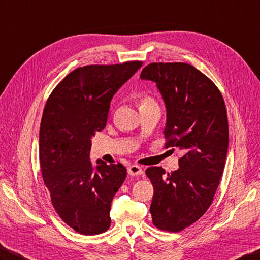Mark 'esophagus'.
I'll use <instances>...</instances> for the list:
<instances>
[{
	"instance_id": "esophagus-1",
	"label": "esophagus",
	"mask_w": 260,
	"mask_h": 260,
	"mask_svg": "<svg viewBox=\"0 0 260 260\" xmlns=\"http://www.w3.org/2000/svg\"><path fill=\"white\" fill-rule=\"evenodd\" d=\"M128 173H129V175H141L143 172H142V169L140 167L134 164V166H130L128 168Z\"/></svg>"
}]
</instances>
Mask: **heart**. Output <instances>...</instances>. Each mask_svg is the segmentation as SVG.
<instances>
[{"label": "heart", "instance_id": "obj_1", "mask_svg": "<svg viewBox=\"0 0 260 260\" xmlns=\"http://www.w3.org/2000/svg\"><path fill=\"white\" fill-rule=\"evenodd\" d=\"M141 101V108H144V107H149V106H155L157 105L155 99L150 96V94H143L140 99Z\"/></svg>", "mask_w": 260, "mask_h": 260}]
</instances>
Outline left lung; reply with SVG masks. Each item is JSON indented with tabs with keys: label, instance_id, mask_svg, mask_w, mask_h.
<instances>
[{
	"label": "left lung",
	"instance_id": "1",
	"mask_svg": "<svg viewBox=\"0 0 260 260\" xmlns=\"http://www.w3.org/2000/svg\"><path fill=\"white\" fill-rule=\"evenodd\" d=\"M140 77L156 82L166 103L164 148L181 153L174 172L145 170L154 188L152 221L161 231L181 232L208 210L223 175L229 149L225 103L216 85L186 62H151Z\"/></svg>",
	"mask_w": 260,
	"mask_h": 260
}]
</instances>
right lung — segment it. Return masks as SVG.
<instances>
[{
  "label": "right lung",
  "instance_id": "add662e5",
  "mask_svg": "<svg viewBox=\"0 0 260 260\" xmlns=\"http://www.w3.org/2000/svg\"><path fill=\"white\" fill-rule=\"evenodd\" d=\"M143 62L88 65L69 73L49 94L40 128V164L56 213L82 235L110 227L113 196L125 180L121 163L89 161L91 137L105 129L113 94Z\"/></svg>",
  "mask_w": 260,
  "mask_h": 260
}]
</instances>
